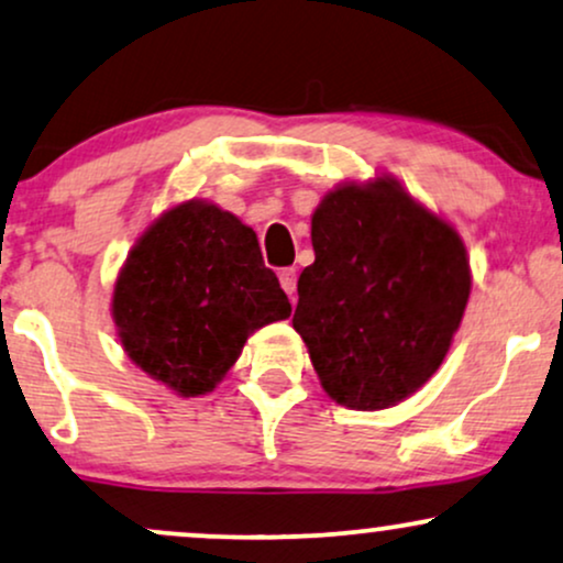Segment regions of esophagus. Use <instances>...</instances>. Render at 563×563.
I'll return each mask as SVG.
<instances>
[{
    "instance_id": "obj_1",
    "label": "esophagus",
    "mask_w": 563,
    "mask_h": 563,
    "mask_svg": "<svg viewBox=\"0 0 563 563\" xmlns=\"http://www.w3.org/2000/svg\"><path fill=\"white\" fill-rule=\"evenodd\" d=\"M280 288L286 290L288 296H294L296 294V269L294 267H286V269H280Z\"/></svg>"
}]
</instances>
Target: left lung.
Masks as SVG:
<instances>
[{"instance_id":"left-lung-1","label":"left lung","mask_w":563,"mask_h":563,"mask_svg":"<svg viewBox=\"0 0 563 563\" xmlns=\"http://www.w3.org/2000/svg\"><path fill=\"white\" fill-rule=\"evenodd\" d=\"M311 246L294 328L324 393L358 411L409 398L443 364L470 301L462 235L383 175L324 196Z\"/></svg>"}]
</instances>
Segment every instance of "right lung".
<instances>
[{
    "mask_svg": "<svg viewBox=\"0 0 563 563\" xmlns=\"http://www.w3.org/2000/svg\"><path fill=\"white\" fill-rule=\"evenodd\" d=\"M288 314V296L264 267L254 230L199 199L148 225L112 294L125 354L186 398L214 390L246 338Z\"/></svg>",
    "mask_w": 563,
    "mask_h": 563,
    "instance_id": "right-lung-1",
    "label": "right lung"
}]
</instances>
